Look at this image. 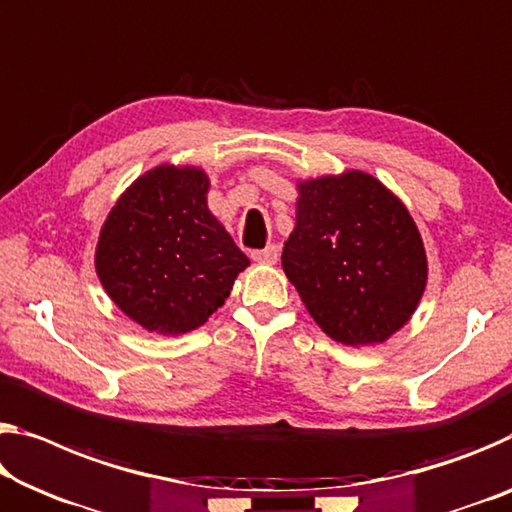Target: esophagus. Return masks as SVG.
Here are the masks:
<instances>
[{"mask_svg": "<svg viewBox=\"0 0 512 512\" xmlns=\"http://www.w3.org/2000/svg\"><path fill=\"white\" fill-rule=\"evenodd\" d=\"M278 246H266L262 250H253V259L259 264H275L278 262Z\"/></svg>", "mask_w": 512, "mask_h": 512, "instance_id": "1", "label": "esophagus"}]
</instances>
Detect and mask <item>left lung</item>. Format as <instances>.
<instances>
[{
    "label": "left lung",
    "instance_id": "8db88e82",
    "mask_svg": "<svg viewBox=\"0 0 512 512\" xmlns=\"http://www.w3.org/2000/svg\"><path fill=\"white\" fill-rule=\"evenodd\" d=\"M282 269L335 342H385L417 310L428 280L421 234L403 202L362 170L298 182Z\"/></svg>",
    "mask_w": 512,
    "mask_h": 512
}]
</instances>
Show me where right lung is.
Instances as JSON below:
<instances>
[{
    "label": "right lung",
    "instance_id": "obj_1",
    "mask_svg": "<svg viewBox=\"0 0 512 512\" xmlns=\"http://www.w3.org/2000/svg\"><path fill=\"white\" fill-rule=\"evenodd\" d=\"M209 177L161 164L118 198L95 248V271L129 319L157 335L200 328L250 264L207 207Z\"/></svg>",
    "mask_w": 512,
    "mask_h": 512
}]
</instances>
